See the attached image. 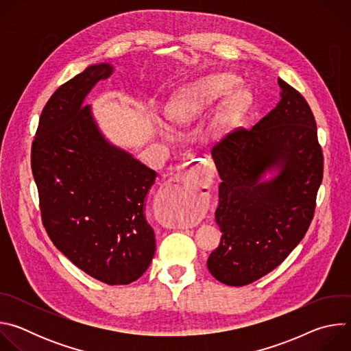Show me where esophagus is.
<instances>
[{
  "mask_svg": "<svg viewBox=\"0 0 351 351\" xmlns=\"http://www.w3.org/2000/svg\"><path fill=\"white\" fill-rule=\"evenodd\" d=\"M173 180L184 182L190 187H206L210 180L208 173L203 167L198 164H186L183 165L172 178Z\"/></svg>",
  "mask_w": 351,
  "mask_h": 351,
  "instance_id": "esophagus-1",
  "label": "esophagus"
}]
</instances>
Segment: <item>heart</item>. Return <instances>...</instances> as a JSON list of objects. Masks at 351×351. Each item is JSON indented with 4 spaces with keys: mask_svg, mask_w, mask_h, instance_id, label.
<instances>
[{
    "mask_svg": "<svg viewBox=\"0 0 351 351\" xmlns=\"http://www.w3.org/2000/svg\"><path fill=\"white\" fill-rule=\"evenodd\" d=\"M237 86V79L230 75H213L195 82L187 88V103L182 107L178 114V119L187 121L191 117L197 115L199 111L206 110L221 97L229 94ZM234 104L228 107V111L232 112Z\"/></svg>",
    "mask_w": 351,
    "mask_h": 351,
    "instance_id": "b5f03b06",
    "label": "heart"
}]
</instances>
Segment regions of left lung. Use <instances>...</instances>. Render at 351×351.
Here are the masks:
<instances>
[{"label":"left lung","mask_w":351,"mask_h":351,"mask_svg":"<svg viewBox=\"0 0 351 351\" xmlns=\"http://www.w3.org/2000/svg\"><path fill=\"white\" fill-rule=\"evenodd\" d=\"M278 83V106L211 149L222 179L215 211L222 236L207 267L228 286L253 283L280 265L314 218L324 176L317 122L302 93L282 79ZM271 167L280 169L278 176L260 182Z\"/></svg>","instance_id":"8db88e82"}]
</instances>
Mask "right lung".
<instances>
[{"instance_id":"obj_1","label":"right lung","mask_w":351,"mask_h":351,"mask_svg":"<svg viewBox=\"0 0 351 351\" xmlns=\"http://www.w3.org/2000/svg\"><path fill=\"white\" fill-rule=\"evenodd\" d=\"M111 72L108 64L88 66L49 97L32 144V172L41 221L54 245L91 278L128 285L147 271L156 253L144 207L157 173L108 144L90 107L82 106Z\"/></svg>"}]
</instances>
